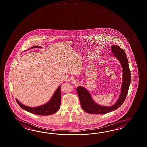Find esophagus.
<instances>
[{"label":"esophagus","instance_id":"1","mask_svg":"<svg viewBox=\"0 0 147 147\" xmlns=\"http://www.w3.org/2000/svg\"><path fill=\"white\" fill-rule=\"evenodd\" d=\"M72 83L73 84H74V85H78V83H79V82H78V81H77L76 79H73L72 80Z\"/></svg>","mask_w":147,"mask_h":147}]
</instances>
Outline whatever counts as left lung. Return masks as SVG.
<instances>
[{"label":"left lung","instance_id":"obj_1","mask_svg":"<svg viewBox=\"0 0 147 147\" xmlns=\"http://www.w3.org/2000/svg\"><path fill=\"white\" fill-rule=\"evenodd\" d=\"M111 53L121 63L123 68V82L119 97L116 103L111 106H102L93 101L89 91L82 86L76 89L81 107L84 111L93 114H105L118 109L125 100L131 82V72L128 59L125 51L116 45L111 46Z\"/></svg>","mask_w":147,"mask_h":147}]
</instances>
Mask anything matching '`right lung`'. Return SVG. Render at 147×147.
I'll return each instance as SVG.
<instances>
[{
  "label": "right lung",
  "mask_w": 147,
  "mask_h": 147,
  "mask_svg": "<svg viewBox=\"0 0 147 147\" xmlns=\"http://www.w3.org/2000/svg\"><path fill=\"white\" fill-rule=\"evenodd\" d=\"M41 48V47L38 46H33L31 48ZM61 85H60L55 91L53 96L48 102L39 107H30L26 106L21 103L17 99H16V102L23 109L34 114L41 116H47L56 113L60 107L61 101Z\"/></svg>",
  "instance_id": "right-lung-1"
}]
</instances>
